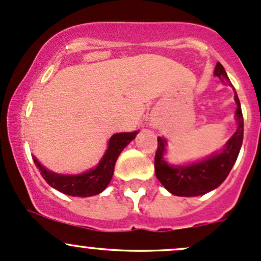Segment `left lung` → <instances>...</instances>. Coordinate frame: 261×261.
<instances>
[{"label":"left lung","instance_id":"left-lung-1","mask_svg":"<svg viewBox=\"0 0 261 261\" xmlns=\"http://www.w3.org/2000/svg\"><path fill=\"white\" fill-rule=\"evenodd\" d=\"M214 74L220 77L222 82H226L227 84L231 85L226 71L220 63L216 64ZM233 99L238 104L235 112L238 129L227 141L221 152L215 153L206 160L187 166H171L163 160L166 146H167L166 139L162 137L157 138L158 148L154 157L155 176L165 186V189L170 191L172 195L185 196V197L205 195L219 187L230 173L231 168L238 158L239 152H240L244 137L243 112H241L240 100H239L236 91Z\"/></svg>","mask_w":261,"mask_h":261}]
</instances>
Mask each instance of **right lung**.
<instances>
[{
  "label": "right lung",
  "instance_id": "1",
  "mask_svg": "<svg viewBox=\"0 0 261 261\" xmlns=\"http://www.w3.org/2000/svg\"><path fill=\"white\" fill-rule=\"evenodd\" d=\"M137 134L138 132L117 133L112 136V138L109 139L108 149L106 150L98 166L84 173L74 174V176L72 174H59L46 170L35 157L34 162L39 171L41 172V176L51 187L69 196L89 197V196L98 195L107 189L113 173H114L117 158L119 157L120 152L125 148V146L136 138Z\"/></svg>",
  "mask_w": 261,
  "mask_h": 261
}]
</instances>
